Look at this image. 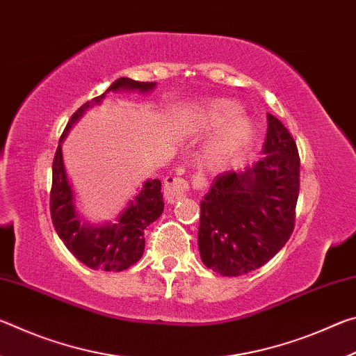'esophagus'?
Wrapping results in <instances>:
<instances>
[{
  "instance_id": "obj_1",
  "label": "esophagus",
  "mask_w": 356,
  "mask_h": 356,
  "mask_svg": "<svg viewBox=\"0 0 356 356\" xmlns=\"http://www.w3.org/2000/svg\"><path fill=\"white\" fill-rule=\"evenodd\" d=\"M186 188H188V182L185 179L179 176H168L165 179V186H163V196L166 202L174 204L179 200H182Z\"/></svg>"
}]
</instances>
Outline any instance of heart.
<instances>
[{"instance_id": "b5f03b06", "label": "heart", "mask_w": 356, "mask_h": 356, "mask_svg": "<svg viewBox=\"0 0 356 356\" xmlns=\"http://www.w3.org/2000/svg\"><path fill=\"white\" fill-rule=\"evenodd\" d=\"M240 106L229 100H213L202 105L195 114L197 130L216 134L207 149V163L212 168H222L232 161L251 141L254 127L246 116H240Z\"/></svg>"}]
</instances>
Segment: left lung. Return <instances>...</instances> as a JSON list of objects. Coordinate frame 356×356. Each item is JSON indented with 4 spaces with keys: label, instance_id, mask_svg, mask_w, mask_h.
<instances>
[{
    "label": "left lung",
    "instance_id": "1",
    "mask_svg": "<svg viewBox=\"0 0 356 356\" xmlns=\"http://www.w3.org/2000/svg\"><path fill=\"white\" fill-rule=\"evenodd\" d=\"M262 159L245 171L215 177L201 201L197 246L206 267L240 276L267 264L291 237L300 191V156L292 135L267 114Z\"/></svg>",
    "mask_w": 356,
    "mask_h": 356
}]
</instances>
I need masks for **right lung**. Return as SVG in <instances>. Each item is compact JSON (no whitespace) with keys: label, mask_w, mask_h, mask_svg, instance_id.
<instances>
[{"label":"right lung","mask_w":356,"mask_h":356,"mask_svg":"<svg viewBox=\"0 0 356 356\" xmlns=\"http://www.w3.org/2000/svg\"><path fill=\"white\" fill-rule=\"evenodd\" d=\"M155 88V83L135 81L131 78H119L106 91L92 100L83 104L74 113L65 125L64 134L59 138L55 160H53V179L50 191V213L51 221L67 250L78 261L94 270L105 272H122L130 265L140 261L144 252V229L154 222L165 209L161 182L159 179L146 180L141 191L129 202L127 209L120 213L114 222L102 226H91L81 222L75 207V195L69 182L63 160L61 143L67 136L78 119L86 110L99 105L108 92L118 91H140L149 92Z\"/></svg>","instance_id":"obj_1"}]
</instances>
